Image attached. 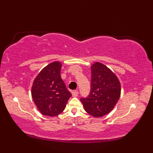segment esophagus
Masks as SVG:
<instances>
[{"instance_id": "1", "label": "esophagus", "mask_w": 153, "mask_h": 153, "mask_svg": "<svg viewBox=\"0 0 153 153\" xmlns=\"http://www.w3.org/2000/svg\"><path fill=\"white\" fill-rule=\"evenodd\" d=\"M71 93H72V96L73 97H77V96H78L79 92H78V91L74 90V91H73L72 92H71Z\"/></svg>"}]
</instances>
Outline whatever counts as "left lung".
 I'll return each instance as SVG.
<instances>
[{
	"label": "left lung",
	"mask_w": 153,
	"mask_h": 153,
	"mask_svg": "<svg viewBox=\"0 0 153 153\" xmlns=\"http://www.w3.org/2000/svg\"><path fill=\"white\" fill-rule=\"evenodd\" d=\"M91 69L89 95L81 97L80 100L89 114L98 118L114 108L119 100L121 88L118 77L104 64L96 62Z\"/></svg>",
	"instance_id": "1"
}]
</instances>
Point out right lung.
I'll return each instance as SVG.
<instances>
[{
    "label": "right lung",
    "mask_w": 153,
    "mask_h": 153,
    "mask_svg": "<svg viewBox=\"0 0 153 153\" xmlns=\"http://www.w3.org/2000/svg\"><path fill=\"white\" fill-rule=\"evenodd\" d=\"M61 67L59 62H52L44 68L34 80L31 95L43 115L53 117L60 114L71 96L61 78Z\"/></svg>",
    "instance_id": "1"
}]
</instances>
